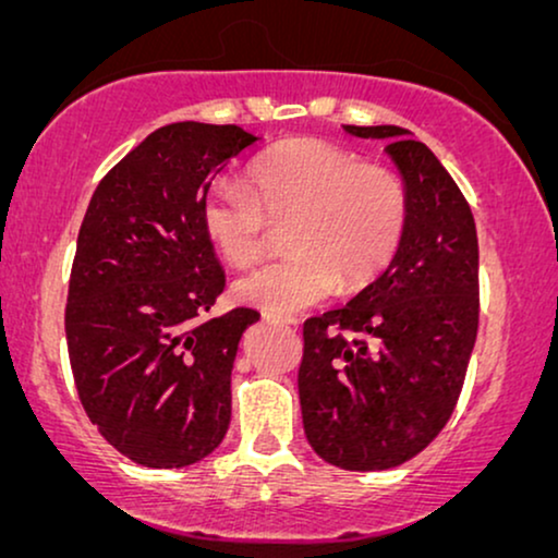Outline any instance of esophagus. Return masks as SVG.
Masks as SVG:
<instances>
[{
  "label": "esophagus",
  "mask_w": 558,
  "mask_h": 558,
  "mask_svg": "<svg viewBox=\"0 0 558 558\" xmlns=\"http://www.w3.org/2000/svg\"><path fill=\"white\" fill-rule=\"evenodd\" d=\"M266 323H274V325H287V327H294L296 325V317L292 315H271V312H266Z\"/></svg>",
  "instance_id": "34e87169"
}]
</instances>
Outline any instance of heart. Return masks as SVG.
<instances>
[{"mask_svg": "<svg viewBox=\"0 0 558 558\" xmlns=\"http://www.w3.org/2000/svg\"><path fill=\"white\" fill-rule=\"evenodd\" d=\"M409 210L399 172L363 162L338 144L300 136L256 157L246 185L216 182L201 216L208 241L235 269L266 256L269 223L287 226L292 254L243 277L235 296L266 312H296L338 287H371L399 254Z\"/></svg>", "mask_w": 558, "mask_h": 558, "instance_id": "obj_1", "label": "heart"}]
</instances>
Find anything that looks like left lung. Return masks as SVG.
Returning <instances> with one entry per match:
<instances>
[{
    "mask_svg": "<svg viewBox=\"0 0 558 558\" xmlns=\"http://www.w3.org/2000/svg\"><path fill=\"white\" fill-rule=\"evenodd\" d=\"M386 151L409 187L391 266L345 307L304 323L300 403L312 449L335 468L388 470L445 429L480 323L470 203L434 151L401 126H345Z\"/></svg>",
    "mask_w": 558,
    "mask_h": 558,
    "instance_id": "left-lung-1",
    "label": "left lung"
}]
</instances>
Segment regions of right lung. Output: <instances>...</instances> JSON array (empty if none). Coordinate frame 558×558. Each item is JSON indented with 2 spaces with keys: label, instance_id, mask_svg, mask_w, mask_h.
<instances>
[{
  "label": "right lung",
  "instance_id": "1",
  "mask_svg": "<svg viewBox=\"0 0 558 558\" xmlns=\"http://www.w3.org/2000/svg\"><path fill=\"white\" fill-rule=\"evenodd\" d=\"M254 144L235 124H167L106 172L83 216L65 304L73 380L90 424L144 468H187L231 424L235 350L258 312L205 317L226 274L201 213Z\"/></svg>",
  "mask_w": 558,
  "mask_h": 558
}]
</instances>
